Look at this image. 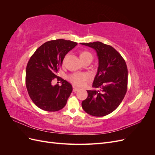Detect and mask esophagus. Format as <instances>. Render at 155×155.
<instances>
[{
    "mask_svg": "<svg viewBox=\"0 0 155 155\" xmlns=\"http://www.w3.org/2000/svg\"><path fill=\"white\" fill-rule=\"evenodd\" d=\"M78 90H79V88H78V87H73V92H77Z\"/></svg>",
    "mask_w": 155,
    "mask_h": 155,
    "instance_id": "esophagus-1",
    "label": "esophagus"
}]
</instances>
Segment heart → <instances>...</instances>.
<instances>
[{"label": "heart", "mask_w": 155, "mask_h": 155, "mask_svg": "<svg viewBox=\"0 0 155 155\" xmlns=\"http://www.w3.org/2000/svg\"><path fill=\"white\" fill-rule=\"evenodd\" d=\"M79 56H80V59H81L82 62L83 61L88 59H91L92 60V58H93L91 53L86 50L82 51L80 53ZM68 80L73 84V85H76V86H81L83 85L84 81L87 79V76L85 74H81V73L72 74L71 75H70V76H68Z\"/></svg>", "instance_id": "b5f03b06"}]
</instances>
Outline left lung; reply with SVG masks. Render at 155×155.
<instances>
[{"label":"left lung","instance_id":"8db88e82","mask_svg":"<svg viewBox=\"0 0 155 155\" xmlns=\"http://www.w3.org/2000/svg\"><path fill=\"white\" fill-rule=\"evenodd\" d=\"M94 49L99 59L92 87L100 91H87L83 109L94 116H104L117 109L127 90L128 71L124 59L112 46L99 41L81 43Z\"/></svg>","mask_w":155,"mask_h":155}]
</instances>
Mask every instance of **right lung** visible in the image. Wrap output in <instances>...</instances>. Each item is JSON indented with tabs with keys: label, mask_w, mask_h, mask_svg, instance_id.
<instances>
[{
	"label": "right lung",
	"mask_w": 155,
	"mask_h": 155,
	"mask_svg": "<svg viewBox=\"0 0 155 155\" xmlns=\"http://www.w3.org/2000/svg\"><path fill=\"white\" fill-rule=\"evenodd\" d=\"M78 45L64 39L47 41L36 50L27 64L26 85L34 104L48 112L58 111L67 104L72 86L57 76L64 56ZM55 78L62 81L61 86H54Z\"/></svg>",
	"instance_id": "obj_1"
}]
</instances>
